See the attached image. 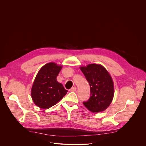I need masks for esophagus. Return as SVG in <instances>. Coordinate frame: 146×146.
Listing matches in <instances>:
<instances>
[{
	"label": "esophagus",
	"mask_w": 146,
	"mask_h": 146,
	"mask_svg": "<svg viewBox=\"0 0 146 146\" xmlns=\"http://www.w3.org/2000/svg\"><path fill=\"white\" fill-rule=\"evenodd\" d=\"M76 87H73L71 89H70V92H74L76 91Z\"/></svg>",
	"instance_id": "obj_1"
}]
</instances>
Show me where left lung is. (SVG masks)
<instances>
[{
	"label": "left lung",
	"mask_w": 146,
	"mask_h": 146,
	"mask_svg": "<svg viewBox=\"0 0 146 146\" xmlns=\"http://www.w3.org/2000/svg\"><path fill=\"white\" fill-rule=\"evenodd\" d=\"M90 86V97L83 102L88 110L98 113L106 110L114 96L113 80L107 70L98 64H90L80 68Z\"/></svg>",
	"instance_id": "8db88e82"
}]
</instances>
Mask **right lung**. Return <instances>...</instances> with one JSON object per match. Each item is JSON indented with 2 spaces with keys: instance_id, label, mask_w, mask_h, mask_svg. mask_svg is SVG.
Masks as SVG:
<instances>
[{
  "instance_id": "obj_1",
  "label": "right lung",
  "mask_w": 146,
  "mask_h": 146,
  "mask_svg": "<svg viewBox=\"0 0 146 146\" xmlns=\"http://www.w3.org/2000/svg\"><path fill=\"white\" fill-rule=\"evenodd\" d=\"M62 66L50 62L38 71L32 86L31 96L35 105L41 109H48L60 100L68 92L56 77Z\"/></svg>"
}]
</instances>
